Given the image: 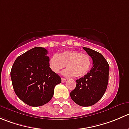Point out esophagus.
<instances>
[{"instance_id": "esophagus-1", "label": "esophagus", "mask_w": 129, "mask_h": 129, "mask_svg": "<svg viewBox=\"0 0 129 129\" xmlns=\"http://www.w3.org/2000/svg\"><path fill=\"white\" fill-rule=\"evenodd\" d=\"M66 78H62V82H65L66 81Z\"/></svg>"}]
</instances>
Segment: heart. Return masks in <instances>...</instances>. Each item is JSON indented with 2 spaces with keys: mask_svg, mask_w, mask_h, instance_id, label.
I'll list each match as a JSON object with an SVG mask.
<instances>
[{
  "mask_svg": "<svg viewBox=\"0 0 129 129\" xmlns=\"http://www.w3.org/2000/svg\"><path fill=\"white\" fill-rule=\"evenodd\" d=\"M91 58L88 55L76 50L64 51L50 58L48 66L51 71L57 74L65 67L62 72L64 76L81 77L86 75L91 68Z\"/></svg>",
  "mask_w": 129,
  "mask_h": 129,
  "instance_id": "obj_1",
  "label": "heart"
}]
</instances>
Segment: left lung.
<instances>
[{
    "label": "left lung",
    "instance_id": "1",
    "mask_svg": "<svg viewBox=\"0 0 129 129\" xmlns=\"http://www.w3.org/2000/svg\"><path fill=\"white\" fill-rule=\"evenodd\" d=\"M83 49L92 59V67L84 77L76 80V88L70 93L72 100L81 107H89L103 97L107 88L110 67L105 57L90 48Z\"/></svg>",
    "mask_w": 129,
    "mask_h": 129
}]
</instances>
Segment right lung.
Returning <instances> with one entry per match:
<instances>
[{
  "mask_svg": "<svg viewBox=\"0 0 129 129\" xmlns=\"http://www.w3.org/2000/svg\"><path fill=\"white\" fill-rule=\"evenodd\" d=\"M47 53L45 48L35 47L19 56L11 69L14 90L29 106L40 107L49 102L55 86L62 81L50 69Z\"/></svg>",
  "mask_w": 129,
  "mask_h": 129,
  "instance_id": "1",
  "label": "right lung"
}]
</instances>
